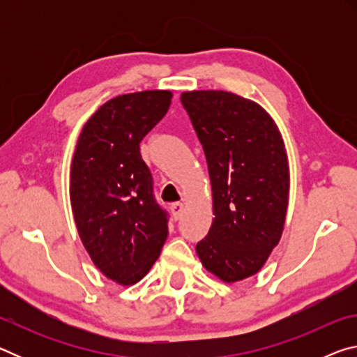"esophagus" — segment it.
Listing matches in <instances>:
<instances>
[{
    "mask_svg": "<svg viewBox=\"0 0 357 357\" xmlns=\"http://www.w3.org/2000/svg\"><path fill=\"white\" fill-rule=\"evenodd\" d=\"M170 211H172L173 219H174V220H178L179 217H181V214H183V211H184L183 203H173L172 206H170Z\"/></svg>",
    "mask_w": 357,
    "mask_h": 357,
    "instance_id": "34e87169",
    "label": "esophagus"
}]
</instances>
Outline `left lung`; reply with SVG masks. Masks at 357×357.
Listing matches in <instances>:
<instances>
[{
  "label": "left lung",
  "instance_id": "left-lung-1",
  "mask_svg": "<svg viewBox=\"0 0 357 357\" xmlns=\"http://www.w3.org/2000/svg\"><path fill=\"white\" fill-rule=\"evenodd\" d=\"M181 102L203 144L213 190V225L197 244L204 269L225 283L263 268L287 219L289 167L273 116L228 91H185Z\"/></svg>",
  "mask_w": 357,
  "mask_h": 357
}]
</instances>
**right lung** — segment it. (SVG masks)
I'll return each instance as SVG.
<instances>
[{
	"label": "right lung",
	"mask_w": 357,
	"mask_h": 357,
	"mask_svg": "<svg viewBox=\"0 0 357 357\" xmlns=\"http://www.w3.org/2000/svg\"><path fill=\"white\" fill-rule=\"evenodd\" d=\"M173 94L116 96L78 135L70 165V206L78 236L107 279L134 285L159 258L168 225L140 154L144 135L165 116Z\"/></svg>",
	"instance_id": "1"
}]
</instances>
